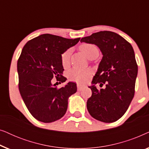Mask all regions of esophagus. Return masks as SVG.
<instances>
[{"mask_svg": "<svg viewBox=\"0 0 149 149\" xmlns=\"http://www.w3.org/2000/svg\"><path fill=\"white\" fill-rule=\"evenodd\" d=\"M85 87V85L77 84V89H78V91H81Z\"/></svg>", "mask_w": 149, "mask_h": 149, "instance_id": "obj_1", "label": "esophagus"}]
</instances>
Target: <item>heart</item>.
Here are the masks:
<instances>
[{"label":"heart","mask_w":149,"mask_h":149,"mask_svg":"<svg viewBox=\"0 0 149 149\" xmlns=\"http://www.w3.org/2000/svg\"><path fill=\"white\" fill-rule=\"evenodd\" d=\"M80 50L87 58L89 57L95 56V55H98L99 51L98 49L94 45L85 43L81 45L80 46ZM70 51L67 50L61 56V60H62V64L64 66H66L69 63L70 60ZM91 74V71L87 69H81L78 68H73L70 69L67 73V77L69 80L75 81L77 83H84L87 80L89 74Z\"/></svg>","instance_id":"b5f03b06"}]
</instances>
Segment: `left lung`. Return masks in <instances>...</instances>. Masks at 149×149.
Returning a JSON list of instances; mask_svg holds the SVG:
<instances>
[{"label": "left lung", "instance_id": "left-lung-1", "mask_svg": "<svg viewBox=\"0 0 149 149\" xmlns=\"http://www.w3.org/2000/svg\"><path fill=\"white\" fill-rule=\"evenodd\" d=\"M95 45L102 54L98 68L89 86L92 95L87 102L89 114L104 123L119 119L129 107L134 95L138 66L133 47L121 36L111 31L95 32L81 39ZM105 84V88L98 90Z\"/></svg>", "mask_w": 149, "mask_h": 149}]
</instances>
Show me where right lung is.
Segmentation results:
<instances>
[{"instance_id":"right-lung-1","label":"right lung","mask_w":149,"mask_h":149,"mask_svg":"<svg viewBox=\"0 0 149 149\" xmlns=\"http://www.w3.org/2000/svg\"><path fill=\"white\" fill-rule=\"evenodd\" d=\"M79 40L44 34L24 45L17 61L19 90L28 111L38 121L52 123L66 113L68 98L77 92V84L68 82L58 89L52 79L66 81L62 76L61 56Z\"/></svg>"}]
</instances>
